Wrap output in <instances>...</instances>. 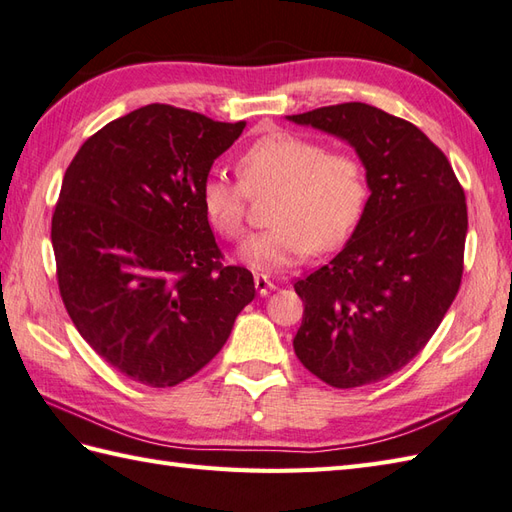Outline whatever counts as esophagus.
Here are the masks:
<instances>
[{
    "instance_id": "esophagus-1",
    "label": "esophagus",
    "mask_w": 512,
    "mask_h": 512,
    "mask_svg": "<svg viewBox=\"0 0 512 512\" xmlns=\"http://www.w3.org/2000/svg\"><path fill=\"white\" fill-rule=\"evenodd\" d=\"M275 288H277V285L272 283L266 275H255V290H257L259 296H266V294H270Z\"/></svg>"
}]
</instances>
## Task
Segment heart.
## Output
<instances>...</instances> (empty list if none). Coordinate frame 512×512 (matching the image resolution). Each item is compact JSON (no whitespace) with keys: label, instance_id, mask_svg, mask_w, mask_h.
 I'll list each match as a JSON object with an SVG mask.
<instances>
[{"label":"heart","instance_id":"obj_1","mask_svg":"<svg viewBox=\"0 0 512 512\" xmlns=\"http://www.w3.org/2000/svg\"><path fill=\"white\" fill-rule=\"evenodd\" d=\"M237 181L209 174L200 183V207L209 227L227 242L246 233L248 198L270 194L268 227L242 248L257 270L296 266L310 253L342 246L358 227L368 200L366 165L351 150L292 130L255 139L235 163Z\"/></svg>","mask_w":512,"mask_h":512}]
</instances>
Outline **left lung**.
<instances>
[{
	"label": "left lung",
	"mask_w": 512,
	"mask_h": 512,
	"mask_svg": "<svg viewBox=\"0 0 512 512\" xmlns=\"http://www.w3.org/2000/svg\"><path fill=\"white\" fill-rule=\"evenodd\" d=\"M347 139L371 196L347 246L294 283L303 323L294 353L334 388L382 382L441 325L465 270V189L423 130L364 102L290 115Z\"/></svg>",
	"instance_id": "1"
}]
</instances>
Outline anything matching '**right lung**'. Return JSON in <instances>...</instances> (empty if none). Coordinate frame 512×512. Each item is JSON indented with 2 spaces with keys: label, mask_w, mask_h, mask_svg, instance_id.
Listing matches in <instances>:
<instances>
[{
  "label": "right lung",
  "mask_w": 512,
  "mask_h": 512,
  "mask_svg": "<svg viewBox=\"0 0 512 512\" xmlns=\"http://www.w3.org/2000/svg\"><path fill=\"white\" fill-rule=\"evenodd\" d=\"M246 122L148 104L71 159L52 216L56 281L91 349L133 382L168 388L209 364L253 275L224 264L200 183Z\"/></svg>",
  "instance_id": "right-lung-1"
}]
</instances>
